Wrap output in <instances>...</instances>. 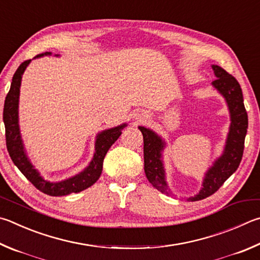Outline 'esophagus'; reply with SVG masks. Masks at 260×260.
Wrapping results in <instances>:
<instances>
[{"instance_id": "esophagus-1", "label": "esophagus", "mask_w": 260, "mask_h": 260, "mask_svg": "<svg viewBox=\"0 0 260 260\" xmlns=\"http://www.w3.org/2000/svg\"><path fill=\"white\" fill-rule=\"evenodd\" d=\"M148 117L146 116L144 112H142V111H138L136 112V114L134 115V119L135 120H138V121H141V120H143V119H145V118Z\"/></svg>"}]
</instances>
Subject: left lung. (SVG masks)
I'll return each instance as SVG.
<instances>
[{"label": "left lung", "mask_w": 260, "mask_h": 260, "mask_svg": "<svg viewBox=\"0 0 260 260\" xmlns=\"http://www.w3.org/2000/svg\"><path fill=\"white\" fill-rule=\"evenodd\" d=\"M216 81L211 83L221 96L225 99L230 112V128L226 138L225 146L218 158L207 169L202 179V187L198 194L190 198H182L187 201H198L209 197L223 185L224 182L237 171L241 162L244 139L248 128V115L245 111L242 89L232 75L217 64L211 66ZM143 134V153H144V172L148 181L152 186L164 194L174 196L166 181L162 152L166 148V142L154 131L139 126Z\"/></svg>", "instance_id": "8db88e82"}]
</instances>
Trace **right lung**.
Returning a JSON list of instances; mask_svg holds the SVG:
<instances>
[{"instance_id": "right-lung-1", "label": "right lung", "mask_w": 260, "mask_h": 260, "mask_svg": "<svg viewBox=\"0 0 260 260\" xmlns=\"http://www.w3.org/2000/svg\"><path fill=\"white\" fill-rule=\"evenodd\" d=\"M44 55H52V53L45 52V53L36 55L34 59L42 58ZM55 56H59V54H55ZM30 61L31 60L23 61L19 66L12 77L10 91L4 101L3 121L6 126L8 152L10 154L13 164L37 190L52 197H62L70 194V193H78L92 186L100 177L103 167V159H105L108 150L121 135V131L125 128L127 124L124 122V124L105 129L96 134L93 158L88 166L84 168L81 173L59 182H50L45 179L34 167L30 159L28 158L21 139L20 127H19V95H20L21 78Z\"/></svg>"}]
</instances>
